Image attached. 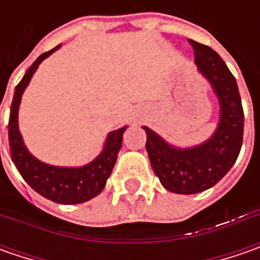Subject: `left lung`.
Wrapping results in <instances>:
<instances>
[{"instance_id":"8db88e82","label":"left lung","mask_w":260,"mask_h":260,"mask_svg":"<svg viewBox=\"0 0 260 260\" xmlns=\"http://www.w3.org/2000/svg\"><path fill=\"white\" fill-rule=\"evenodd\" d=\"M189 42L198 72L210 84L220 105L214 133L200 145L178 147L143 125L146 150L153 172L164 188L184 195L214 186L232 169L242 149L245 123L237 82L224 60L211 47Z\"/></svg>"}]
</instances>
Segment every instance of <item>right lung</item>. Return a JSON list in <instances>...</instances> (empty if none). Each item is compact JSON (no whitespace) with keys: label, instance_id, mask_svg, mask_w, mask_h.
Wrapping results in <instances>:
<instances>
[{"label":"right lung","instance_id":"obj_1","mask_svg":"<svg viewBox=\"0 0 260 260\" xmlns=\"http://www.w3.org/2000/svg\"><path fill=\"white\" fill-rule=\"evenodd\" d=\"M62 45L56 46L50 52L40 55L30 66L15 86L14 98L10 110L8 123V140L11 159L17 166L20 175L36 192L57 204H81L92 200L104 189L107 179L113 172L117 155L123 145V135L125 128L120 127L107 135L103 150L89 164L82 166H55L45 164L33 156L25 146L23 136L18 128V108L21 96L28 86L39 65L46 57L56 52Z\"/></svg>","mask_w":260,"mask_h":260}]
</instances>
